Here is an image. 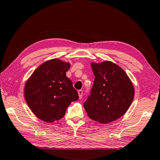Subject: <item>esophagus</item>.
I'll return each mask as SVG.
<instances>
[{
    "mask_svg": "<svg viewBox=\"0 0 160 160\" xmlns=\"http://www.w3.org/2000/svg\"><path fill=\"white\" fill-rule=\"evenodd\" d=\"M78 95H79V98L81 99L82 97V94H83V91L82 90H80L78 91Z\"/></svg>",
    "mask_w": 160,
    "mask_h": 160,
    "instance_id": "34e87169",
    "label": "esophagus"
}]
</instances>
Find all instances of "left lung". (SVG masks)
<instances>
[{
  "mask_svg": "<svg viewBox=\"0 0 160 160\" xmlns=\"http://www.w3.org/2000/svg\"><path fill=\"white\" fill-rule=\"evenodd\" d=\"M93 86L84 107L89 117L107 123L121 117L131 106L134 88L125 71L111 61L92 63Z\"/></svg>",
  "mask_w": 160,
  "mask_h": 160,
  "instance_id": "obj_1",
  "label": "left lung"
}]
</instances>
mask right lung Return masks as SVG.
<instances>
[{"label": "right lung", "mask_w": 160, "mask_h": 160, "mask_svg": "<svg viewBox=\"0 0 160 160\" xmlns=\"http://www.w3.org/2000/svg\"><path fill=\"white\" fill-rule=\"evenodd\" d=\"M70 64L58 59L42 63L27 81L25 97L37 117L47 123L62 118L68 107L79 98L66 72Z\"/></svg>", "instance_id": "1"}]
</instances>
